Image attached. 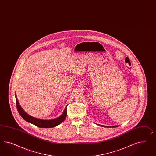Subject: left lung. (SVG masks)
I'll return each mask as SVG.
<instances>
[{
  "instance_id": "1",
  "label": "left lung",
  "mask_w": 156,
  "mask_h": 156,
  "mask_svg": "<svg viewBox=\"0 0 156 156\" xmlns=\"http://www.w3.org/2000/svg\"><path fill=\"white\" fill-rule=\"evenodd\" d=\"M98 126H103V127H117L118 126H102V125H99V124H98Z\"/></svg>"
}]
</instances>
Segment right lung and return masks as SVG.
<instances>
[{
	"mask_svg": "<svg viewBox=\"0 0 156 156\" xmlns=\"http://www.w3.org/2000/svg\"><path fill=\"white\" fill-rule=\"evenodd\" d=\"M15 97H16V107H17V111H18L19 114L20 115V116L23 118V119L25 120L26 122L33 124L36 126H38L40 128H49L55 127V126H58L61 123L63 122L64 120L66 117V115H67L66 107H67V105H66V107L65 108V110H64L62 114L58 118H55V119L42 120V119L34 118V117L30 116L28 114H27L25 111L23 110L21 106L19 105L16 96H15Z\"/></svg>",
	"mask_w": 156,
	"mask_h": 156,
	"instance_id": "add662e5",
	"label": "right lung"
}]
</instances>
